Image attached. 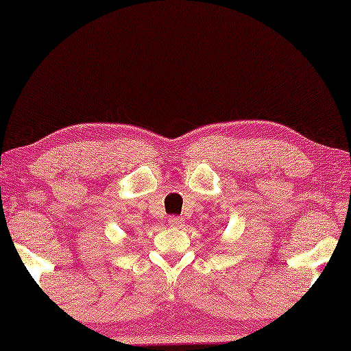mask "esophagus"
I'll return each instance as SVG.
<instances>
[{
	"instance_id": "esophagus-1",
	"label": "esophagus",
	"mask_w": 351,
	"mask_h": 351,
	"mask_svg": "<svg viewBox=\"0 0 351 351\" xmlns=\"http://www.w3.org/2000/svg\"><path fill=\"white\" fill-rule=\"evenodd\" d=\"M183 217L181 216H170L168 217V223H170L171 228H181L183 226Z\"/></svg>"
}]
</instances>
